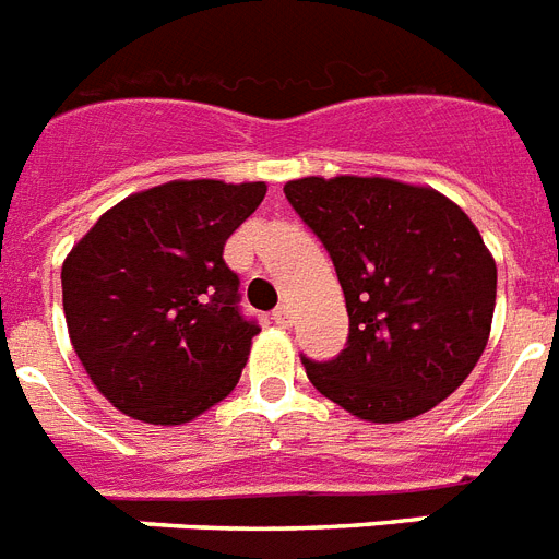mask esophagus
<instances>
[{
    "mask_svg": "<svg viewBox=\"0 0 559 559\" xmlns=\"http://www.w3.org/2000/svg\"><path fill=\"white\" fill-rule=\"evenodd\" d=\"M292 306H280L274 311V323L276 325H292Z\"/></svg>",
    "mask_w": 559,
    "mask_h": 559,
    "instance_id": "esophagus-1",
    "label": "esophagus"
}]
</instances>
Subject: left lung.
Returning <instances> with one entry per match:
<instances>
[{
  "instance_id": "obj_1",
  "label": "left lung",
  "mask_w": 559,
  "mask_h": 559,
  "mask_svg": "<svg viewBox=\"0 0 559 559\" xmlns=\"http://www.w3.org/2000/svg\"><path fill=\"white\" fill-rule=\"evenodd\" d=\"M332 257L349 343L308 381L346 413L395 424L456 392L488 346L497 262L467 213L432 187L381 176L285 185Z\"/></svg>"
}]
</instances>
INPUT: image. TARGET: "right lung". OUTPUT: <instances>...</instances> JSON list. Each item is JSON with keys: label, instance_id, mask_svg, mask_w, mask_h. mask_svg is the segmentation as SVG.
<instances>
[{"label": "right lung", "instance_id": "1", "mask_svg": "<svg viewBox=\"0 0 559 559\" xmlns=\"http://www.w3.org/2000/svg\"><path fill=\"white\" fill-rule=\"evenodd\" d=\"M265 181H167L106 210L62 262L71 346L100 395L144 424L193 421L230 395L259 325L239 314L225 242Z\"/></svg>", "mask_w": 559, "mask_h": 559}]
</instances>
